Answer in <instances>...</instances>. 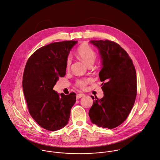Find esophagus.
Returning a JSON list of instances; mask_svg holds the SVG:
<instances>
[{
    "instance_id": "esophagus-1",
    "label": "esophagus",
    "mask_w": 160,
    "mask_h": 160,
    "mask_svg": "<svg viewBox=\"0 0 160 160\" xmlns=\"http://www.w3.org/2000/svg\"><path fill=\"white\" fill-rule=\"evenodd\" d=\"M85 96V94H83V93H78V94H77V99H80V98H81L82 97H83V96Z\"/></svg>"
}]
</instances>
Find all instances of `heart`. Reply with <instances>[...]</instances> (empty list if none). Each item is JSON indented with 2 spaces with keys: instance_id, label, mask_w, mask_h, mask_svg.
I'll return each instance as SVG.
<instances>
[{
  "instance_id": "b5f03b06",
  "label": "heart",
  "mask_w": 160,
  "mask_h": 160,
  "mask_svg": "<svg viewBox=\"0 0 160 160\" xmlns=\"http://www.w3.org/2000/svg\"><path fill=\"white\" fill-rule=\"evenodd\" d=\"M77 56L82 59L88 67H92L95 63L96 59V52L88 44H83L80 45L77 50ZM72 62L71 58L68 56L66 59V67L68 68ZM90 78L79 79L76 82V85L80 88H85L88 83L91 82Z\"/></svg>"
}]
</instances>
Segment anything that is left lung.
Segmentation results:
<instances>
[{
	"label": "left lung",
	"instance_id": "1",
	"mask_svg": "<svg viewBox=\"0 0 160 160\" xmlns=\"http://www.w3.org/2000/svg\"><path fill=\"white\" fill-rule=\"evenodd\" d=\"M99 50L101 70L99 73L104 96H92L91 121L98 127L112 129L125 121L137 96V75L132 61L120 45L109 40L90 42Z\"/></svg>",
	"mask_w": 160,
	"mask_h": 160
}]
</instances>
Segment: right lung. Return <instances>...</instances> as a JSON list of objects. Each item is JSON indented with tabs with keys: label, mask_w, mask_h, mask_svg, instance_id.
Masks as SVG:
<instances>
[{
	"label": "right lung",
	"mask_w": 160,
	"mask_h": 160,
	"mask_svg": "<svg viewBox=\"0 0 160 160\" xmlns=\"http://www.w3.org/2000/svg\"><path fill=\"white\" fill-rule=\"evenodd\" d=\"M77 41L51 43L28 59L23 76V90L29 112L41 126L50 131L65 127L76 101V94H58L53 90L66 72V59Z\"/></svg>",
	"instance_id": "add662e5"
}]
</instances>
